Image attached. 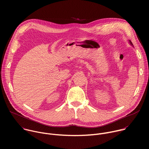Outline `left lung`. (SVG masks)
Wrapping results in <instances>:
<instances>
[{"label": "left lung", "instance_id": "1", "mask_svg": "<svg viewBox=\"0 0 149 149\" xmlns=\"http://www.w3.org/2000/svg\"><path fill=\"white\" fill-rule=\"evenodd\" d=\"M129 42H130V44H131L132 45H133V44H132V42H131V40H129Z\"/></svg>", "mask_w": 149, "mask_h": 149}]
</instances>
